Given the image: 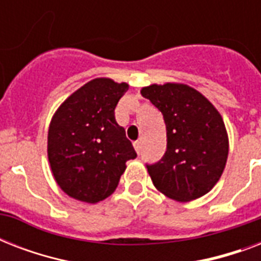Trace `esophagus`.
Here are the masks:
<instances>
[{"mask_svg": "<svg viewBox=\"0 0 261 261\" xmlns=\"http://www.w3.org/2000/svg\"><path fill=\"white\" fill-rule=\"evenodd\" d=\"M134 149H135V151H137V153H141V142H139V141H135L134 142Z\"/></svg>", "mask_w": 261, "mask_h": 261, "instance_id": "esophagus-1", "label": "esophagus"}]
</instances>
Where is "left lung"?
I'll use <instances>...</instances> for the list:
<instances>
[{"label":"left lung","mask_w":261,"mask_h":261,"mask_svg":"<svg viewBox=\"0 0 261 261\" xmlns=\"http://www.w3.org/2000/svg\"><path fill=\"white\" fill-rule=\"evenodd\" d=\"M164 116L167 151L147 165L157 190L176 202L200 198L218 182L229 154V138L218 110L186 84H151L141 89Z\"/></svg>","instance_id":"8db88e82"}]
</instances>
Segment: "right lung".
Returning <instances> with one entry per match:
<instances>
[{"label": "right lung", "mask_w": 261, "mask_h": 261, "mask_svg": "<svg viewBox=\"0 0 261 261\" xmlns=\"http://www.w3.org/2000/svg\"><path fill=\"white\" fill-rule=\"evenodd\" d=\"M128 84L94 79L55 111L47 154L59 188L80 202L98 203L114 194L126 163L137 157L115 108Z\"/></svg>", "instance_id": "obj_1"}]
</instances>
